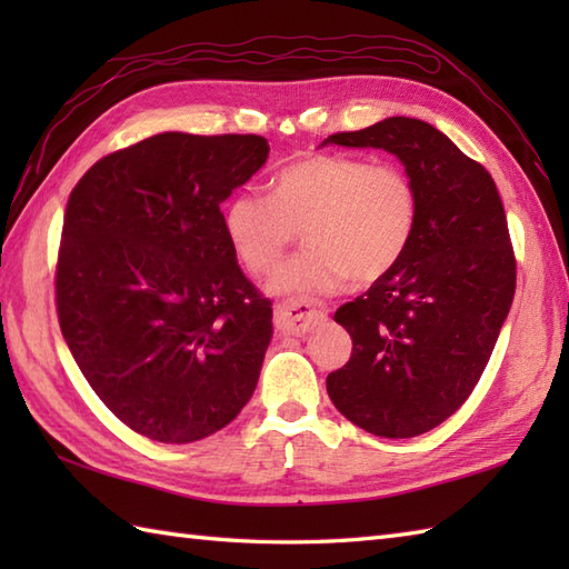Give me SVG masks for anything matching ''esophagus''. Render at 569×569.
I'll use <instances>...</instances> for the list:
<instances>
[{
  "label": "esophagus",
  "mask_w": 569,
  "mask_h": 569,
  "mask_svg": "<svg viewBox=\"0 0 569 569\" xmlns=\"http://www.w3.org/2000/svg\"><path fill=\"white\" fill-rule=\"evenodd\" d=\"M328 318V308L320 300H283V303L276 306L273 320L276 328L286 335H306L318 322Z\"/></svg>",
  "instance_id": "34e87169"
}]
</instances>
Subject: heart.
Masks as SVG:
<instances>
[{"instance_id": "obj_1", "label": "heart", "mask_w": 569, "mask_h": 569, "mask_svg": "<svg viewBox=\"0 0 569 569\" xmlns=\"http://www.w3.org/2000/svg\"><path fill=\"white\" fill-rule=\"evenodd\" d=\"M420 192L401 166L310 153L276 171L269 198L237 190L222 210L229 247L253 276H271L300 228L308 249L276 276L278 293H332L347 278L389 276L413 244Z\"/></svg>"}]
</instances>
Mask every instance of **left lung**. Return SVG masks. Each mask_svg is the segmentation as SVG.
I'll use <instances>...</instances> for the list:
<instances>
[{"instance_id":"left-lung-1","label":"left lung","mask_w":569,"mask_h":569,"mask_svg":"<svg viewBox=\"0 0 569 569\" xmlns=\"http://www.w3.org/2000/svg\"><path fill=\"white\" fill-rule=\"evenodd\" d=\"M328 141L396 153L420 192L403 261L337 308L352 357L328 373L347 420L379 438H416L462 408L511 310L516 253L503 202L487 168L420 119L389 117Z\"/></svg>"}]
</instances>
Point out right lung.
<instances>
[{
	"label": "right lung",
	"instance_id": "1",
	"mask_svg": "<svg viewBox=\"0 0 569 569\" xmlns=\"http://www.w3.org/2000/svg\"><path fill=\"white\" fill-rule=\"evenodd\" d=\"M266 156L257 134L166 131L102 156L70 192L60 332L100 401L143 438H208L257 389L271 300L239 269L220 202Z\"/></svg>",
	"mask_w": 569,
	"mask_h": 569
}]
</instances>
